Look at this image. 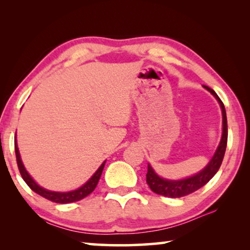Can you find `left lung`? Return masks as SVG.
Returning a JSON list of instances; mask_svg holds the SVG:
<instances>
[{
  "label": "left lung",
  "instance_id": "obj_1",
  "mask_svg": "<svg viewBox=\"0 0 250 250\" xmlns=\"http://www.w3.org/2000/svg\"><path fill=\"white\" fill-rule=\"evenodd\" d=\"M211 95H214L215 98L218 100L219 104H221L222 111H223V135L222 140L217 147L216 152L210 160V162L207 164V167L204 170L197 173L196 175L188 177V179L181 180V181H168L161 179L159 175L155 174L149 164H147V173H146V183L149 185L152 192H154L159 195H163L166 197H183L192 194L202 186H204L206 183H208L211 177L216 174L219 167L222 166L224 155H225L226 146H227V118H226V111L225 107H224L223 101L219 99L216 92L209 87L204 86Z\"/></svg>",
  "mask_w": 250,
  "mask_h": 250
}]
</instances>
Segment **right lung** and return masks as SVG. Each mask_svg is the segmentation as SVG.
Returning <instances> with one entry per match:
<instances>
[{"instance_id":"add662e5","label":"right lung","mask_w":250,"mask_h":250,"mask_svg":"<svg viewBox=\"0 0 250 250\" xmlns=\"http://www.w3.org/2000/svg\"><path fill=\"white\" fill-rule=\"evenodd\" d=\"M15 155H16V162H18L20 173H21V175H22L23 180L25 181V183H26L34 192L39 194V195L43 196L44 198H46V200H48V201L58 203V204H67V203H73V202L80 201V200H83V198L89 195L91 192H94V189L96 188L97 184H98L99 179L101 176V173H103L104 163H105V161H104V162L101 164L98 170L96 171L95 174L91 176V179L88 181L86 184L83 185L82 188H79L78 189H75V191H71V192L59 193V192L47 191V189L41 188V186L37 185L35 182H34L32 177L29 176V174L26 172V170H25V167L23 166L22 160H21L18 146H16V140H15Z\"/></svg>"}]
</instances>
